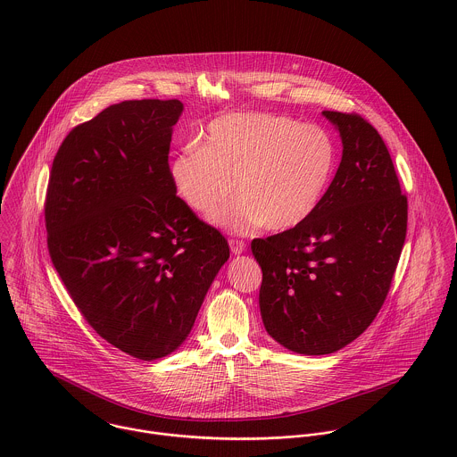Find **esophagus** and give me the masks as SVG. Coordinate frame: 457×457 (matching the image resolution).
Returning <instances> with one entry per match:
<instances>
[{
    "label": "esophagus",
    "mask_w": 457,
    "mask_h": 457,
    "mask_svg": "<svg viewBox=\"0 0 457 457\" xmlns=\"http://www.w3.org/2000/svg\"><path fill=\"white\" fill-rule=\"evenodd\" d=\"M230 250L234 255H241L246 250V243L243 239H230Z\"/></svg>",
    "instance_id": "obj_1"
}]
</instances>
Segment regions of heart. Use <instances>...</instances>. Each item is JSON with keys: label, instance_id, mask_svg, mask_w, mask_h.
Returning <instances> with one entry per match:
<instances>
[{"label": "heart", "instance_id": "heart-1", "mask_svg": "<svg viewBox=\"0 0 457 457\" xmlns=\"http://www.w3.org/2000/svg\"><path fill=\"white\" fill-rule=\"evenodd\" d=\"M337 147L326 130L294 118L236 112L214 120L170 162V179L183 202L211 212L234 232L255 227L279 232L304 223L320 205L336 172Z\"/></svg>", "mask_w": 457, "mask_h": 457}]
</instances>
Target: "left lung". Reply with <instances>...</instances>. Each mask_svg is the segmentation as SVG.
<instances>
[{"mask_svg":"<svg viewBox=\"0 0 457 457\" xmlns=\"http://www.w3.org/2000/svg\"><path fill=\"white\" fill-rule=\"evenodd\" d=\"M343 142L337 172L301 225L253 239L265 330L285 348L332 353L359 337L391 290L406 237L408 200L377 129L324 111Z\"/></svg>","mask_w":457,"mask_h":457,"instance_id":"1","label":"left lung"}]
</instances>
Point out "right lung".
<instances>
[{
	"instance_id": "1",
	"label": "right lung",
	"mask_w": 457,
	"mask_h": 457,
	"mask_svg": "<svg viewBox=\"0 0 457 457\" xmlns=\"http://www.w3.org/2000/svg\"><path fill=\"white\" fill-rule=\"evenodd\" d=\"M179 100H127L62 142L46 194L47 248L73 304L105 341L154 361L190 334L228 261L170 179Z\"/></svg>"
}]
</instances>
